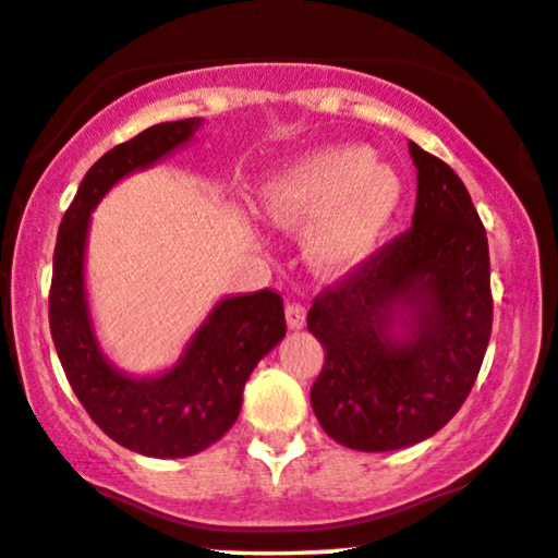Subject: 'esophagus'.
Segmentation results:
<instances>
[{"label":"esophagus","instance_id":"esophagus-1","mask_svg":"<svg viewBox=\"0 0 558 558\" xmlns=\"http://www.w3.org/2000/svg\"><path fill=\"white\" fill-rule=\"evenodd\" d=\"M286 322L291 329H301L306 324V308L301 303H288L286 306Z\"/></svg>","mask_w":558,"mask_h":558}]
</instances>
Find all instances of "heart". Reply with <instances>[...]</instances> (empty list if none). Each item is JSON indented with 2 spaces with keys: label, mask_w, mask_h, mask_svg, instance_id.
Here are the masks:
<instances>
[{
  "label": "heart",
  "mask_w": 558,
  "mask_h": 558,
  "mask_svg": "<svg viewBox=\"0 0 558 558\" xmlns=\"http://www.w3.org/2000/svg\"><path fill=\"white\" fill-rule=\"evenodd\" d=\"M404 180L368 146H322L288 161L259 187L267 221L303 231L308 265L322 275H348L368 263L404 206Z\"/></svg>",
  "instance_id": "obj_1"
}]
</instances>
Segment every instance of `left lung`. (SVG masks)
<instances>
[{
  "label": "left lung",
  "instance_id": "obj_1",
  "mask_svg": "<svg viewBox=\"0 0 558 558\" xmlns=\"http://www.w3.org/2000/svg\"><path fill=\"white\" fill-rule=\"evenodd\" d=\"M412 229L314 299L327 350L312 386L324 433L344 448L417 446L453 420L492 335L489 244L461 178L409 141Z\"/></svg>",
  "mask_w": 558,
  "mask_h": 558
}]
</instances>
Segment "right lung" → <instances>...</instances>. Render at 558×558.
I'll list each match as a JSON object with an SVG mask.
<instances>
[{
    "label": "right lung",
    "mask_w": 558,
    "mask_h": 558,
    "mask_svg": "<svg viewBox=\"0 0 558 558\" xmlns=\"http://www.w3.org/2000/svg\"><path fill=\"white\" fill-rule=\"evenodd\" d=\"M203 118L159 123L110 149L84 174L53 252L48 319L69 384L105 435L149 458H187L229 433L257 363L286 337L283 299L227 295L210 308L172 368L133 376L108 361L92 322L84 255L92 210L118 185L193 141Z\"/></svg>",
    "instance_id": "right-lung-1"
}]
</instances>
